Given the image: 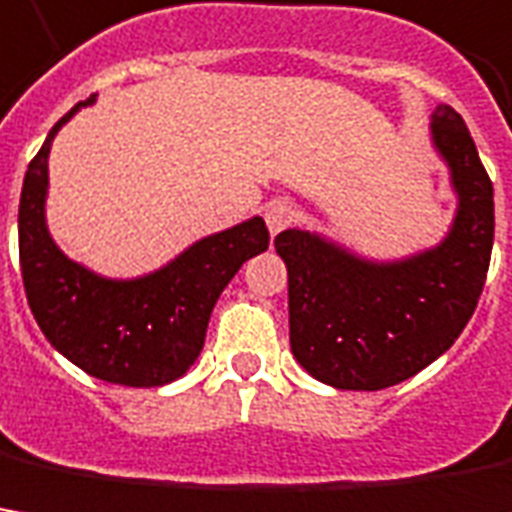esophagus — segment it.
Returning <instances> with one entry per match:
<instances>
[{
    "label": "esophagus",
    "instance_id": "esophagus-1",
    "mask_svg": "<svg viewBox=\"0 0 512 512\" xmlns=\"http://www.w3.org/2000/svg\"><path fill=\"white\" fill-rule=\"evenodd\" d=\"M264 222H267L270 233H281L284 228H290V225L296 222V208H293V202H287V200L270 202V205L264 208Z\"/></svg>",
    "mask_w": 512,
    "mask_h": 512
}]
</instances>
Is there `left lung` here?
Here are the masks:
<instances>
[{"label": "left lung", "mask_w": 512, "mask_h": 512, "mask_svg": "<svg viewBox=\"0 0 512 512\" xmlns=\"http://www.w3.org/2000/svg\"><path fill=\"white\" fill-rule=\"evenodd\" d=\"M431 137L459 197L451 233L403 262H366L307 231H281L290 346L315 380L377 392L417 375L471 321L493 250V183L459 112L440 104Z\"/></svg>", "instance_id": "left-lung-1"}]
</instances>
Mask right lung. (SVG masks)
Returning a JSON list of instances; mask_svg holds the SVG:
<instances>
[{
  "label": "right lung",
  "instance_id": "1",
  "mask_svg": "<svg viewBox=\"0 0 512 512\" xmlns=\"http://www.w3.org/2000/svg\"><path fill=\"white\" fill-rule=\"evenodd\" d=\"M95 101L75 104L30 160L19 202V262L27 304L41 332L87 375L118 386H166L183 377L205 344L219 293L242 264L267 250L262 216L205 236L143 279L115 281L70 262L47 233V154L56 132Z\"/></svg>",
  "mask_w": 512,
  "mask_h": 512
}]
</instances>
